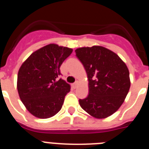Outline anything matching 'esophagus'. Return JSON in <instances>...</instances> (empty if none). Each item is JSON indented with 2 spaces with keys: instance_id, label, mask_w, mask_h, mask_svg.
<instances>
[{
  "instance_id": "obj_1",
  "label": "esophagus",
  "mask_w": 149,
  "mask_h": 149,
  "mask_svg": "<svg viewBox=\"0 0 149 149\" xmlns=\"http://www.w3.org/2000/svg\"><path fill=\"white\" fill-rule=\"evenodd\" d=\"M78 84H79L78 81H76V82L74 83V84H72V87L74 88V89H75V88L77 87V86H78Z\"/></svg>"
}]
</instances>
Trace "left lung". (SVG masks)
<instances>
[{"instance_id": "1", "label": "left lung", "mask_w": 149, "mask_h": 149, "mask_svg": "<svg viewBox=\"0 0 149 149\" xmlns=\"http://www.w3.org/2000/svg\"><path fill=\"white\" fill-rule=\"evenodd\" d=\"M88 77L89 95L81 107L96 119H105L119 110L131 86L129 70L113 51L99 45L75 50Z\"/></svg>"}]
</instances>
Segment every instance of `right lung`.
I'll return each instance as SVG.
<instances>
[{"label":"right lung","mask_w":149,"mask_h":149,"mask_svg":"<svg viewBox=\"0 0 149 149\" xmlns=\"http://www.w3.org/2000/svg\"><path fill=\"white\" fill-rule=\"evenodd\" d=\"M72 48L49 44L30 54L18 73L17 89L22 103L39 119L56 115L71 86L63 79L60 68L72 53Z\"/></svg>","instance_id":"1"}]
</instances>
